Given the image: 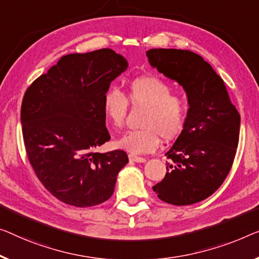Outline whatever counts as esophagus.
<instances>
[{"instance_id": "esophagus-1", "label": "esophagus", "mask_w": 259, "mask_h": 259, "mask_svg": "<svg viewBox=\"0 0 259 259\" xmlns=\"http://www.w3.org/2000/svg\"><path fill=\"white\" fill-rule=\"evenodd\" d=\"M129 160L135 161V163H145V161H146L145 158L135 156V154H129Z\"/></svg>"}]
</instances>
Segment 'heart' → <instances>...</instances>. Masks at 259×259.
<instances>
[{
	"instance_id": "heart-1",
	"label": "heart",
	"mask_w": 259,
	"mask_h": 259,
	"mask_svg": "<svg viewBox=\"0 0 259 259\" xmlns=\"http://www.w3.org/2000/svg\"><path fill=\"white\" fill-rule=\"evenodd\" d=\"M128 98L133 106H144L143 128L125 133L117 146L134 154L149 153L159 146L160 138L172 140L183 131L187 119V102L183 96L172 94L171 84L158 76L148 75L134 79L128 84ZM128 100L116 88L103 96L102 108L107 121L114 128L124 124Z\"/></svg>"
}]
</instances>
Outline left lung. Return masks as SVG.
I'll use <instances>...</instances> for the list:
<instances>
[{
    "instance_id": "obj_1",
    "label": "left lung",
    "mask_w": 259,
    "mask_h": 259,
    "mask_svg": "<svg viewBox=\"0 0 259 259\" xmlns=\"http://www.w3.org/2000/svg\"><path fill=\"white\" fill-rule=\"evenodd\" d=\"M149 63L186 92L187 119L168 150L167 172L152 190L164 202L186 206L221 186L234 163L241 116L225 81L201 56L177 49L146 51Z\"/></svg>"
}]
</instances>
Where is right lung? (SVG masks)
Instances as JSON below:
<instances>
[{"mask_svg":"<svg viewBox=\"0 0 259 259\" xmlns=\"http://www.w3.org/2000/svg\"><path fill=\"white\" fill-rule=\"evenodd\" d=\"M126 68L125 58L111 49L71 53L25 92L21 123L26 154L40 183L60 201L91 207L113 195L128 156L95 149L110 140L103 96Z\"/></svg>","mask_w":259,"mask_h":259,"instance_id":"right-lung-1","label":"right lung"}]
</instances>
